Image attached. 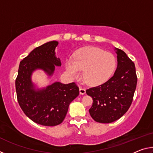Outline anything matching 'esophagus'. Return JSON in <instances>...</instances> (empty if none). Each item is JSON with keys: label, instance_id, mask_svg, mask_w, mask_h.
<instances>
[{"label": "esophagus", "instance_id": "34e87169", "mask_svg": "<svg viewBox=\"0 0 153 153\" xmlns=\"http://www.w3.org/2000/svg\"><path fill=\"white\" fill-rule=\"evenodd\" d=\"M79 93H80V94H82V95L85 94H86V89L84 88L80 87L79 88Z\"/></svg>", "mask_w": 153, "mask_h": 153}]
</instances>
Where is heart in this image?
<instances>
[{
    "label": "heart",
    "mask_w": 153,
    "mask_h": 153,
    "mask_svg": "<svg viewBox=\"0 0 153 153\" xmlns=\"http://www.w3.org/2000/svg\"><path fill=\"white\" fill-rule=\"evenodd\" d=\"M117 67L113 54L99 48L87 46L80 48L73 56V60L65 63L68 74L78 77L83 71V78L92 86L101 84L112 76Z\"/></svg>",
    "instance_id": "1"
}]
</instances>
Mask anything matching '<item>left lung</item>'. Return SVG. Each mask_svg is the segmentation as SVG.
Wrapping results in <instances>:
<instances>
[{"mask_svg":"<svg viewBox=\"0 0 153 153\" xmlns=\"http://www.w3.org/2000/svg\"><path fill=\"white\" fill-rule=\"evenodd\" d=\"M115 50L117 67L113 76L104 84L86 90L93 100L89 113L99 123H111L122 117L131 106L136 88L135 65L125 52Z\"/></svg>","mask_w":153,"mask_h":153,"instance_id":"obj_1","label":"left lung"}]
</instances>
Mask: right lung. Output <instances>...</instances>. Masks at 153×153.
Here are the masks:
<instances>
[{"label":"right lung","instance_id":"obj_1","mask_svg":"<svg viewBox=\"0 0 153 153\" xmlns=\"http://www.w3.org/2000/svg\"><path fill=\"white\" fill-rule=\"evenodd\" d=\"M58 44L56 41H51L33 49L20 62L15 79L21 108L33 122L45 126H55L63 122L69 104L79 93L75 82L64 84L56 82L38 90L31 80L32 72L36 69H42L51 76L55 65H61L55 52Z\"/></svg>","mask_w":153,"mask_h":153}]
</instances>
